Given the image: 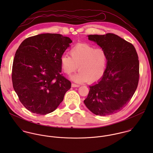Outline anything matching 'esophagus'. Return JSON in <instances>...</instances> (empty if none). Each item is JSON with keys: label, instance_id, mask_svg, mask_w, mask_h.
<instances>
[{"label": "esophagus", "instance_id": "34e87169", "mask_svg": "<svg viewBox=\"0 0 153 153\" xmlns=\"http://www.w3.org/2000/svg\"><path fill=\"white\" fill-rule=\"evenodd\" d=\"M71 85H72V87H79V85H77V84H74V83H72Z\"/></svg>", "mask_w": 153, "mask_h": 153}]
</instances>
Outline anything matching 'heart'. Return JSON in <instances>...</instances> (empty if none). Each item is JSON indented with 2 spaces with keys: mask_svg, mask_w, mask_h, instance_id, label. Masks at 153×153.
<instances>
[{
  "mask_svg": "<svg viewBox=\"0 0 153 153\" xmlns=\"http://www.w3.org/2000/svg\"><path fill=\"white\" fill-rule=\"evenodd\" d=\"M71 57L64 54L61 58L62 71L67 75L79 71L71 76L77 82L94 83L103 76L107 65V55L102 48H96L87 44H78L69 51Z\"/></svg>",
  "mask_w": 153,
  "mask_h": 153,
  "instance_id": "1",
  "label": "heart"
}]
</instances>
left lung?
Listing matches in <instances>:
<instances>
[{"instance_id": "left-lung-1", "label": "left lung", "mask_w": 153, "mask_h": 153, "mask_svg": "<svg viewBox=\"0 0 153 153\" xmlns=\"http://www.w3.org/2000/svg\"><path fill=\"white\" fill-rule=\"evenodd\" d=\"M107 55V68L101 80L89 87L86 107L95 115L119 112L130 102L138 86L139 60L132 44L117 35H89Z\"/></svg>"}]
</instances>
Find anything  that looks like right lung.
<instances>
[{
  "mask_svg": "<svg viewBox=\"0 0 153 153\" xmlns=\"http://www.w3.org/2000/svg\"><path fill=\"white\" fill-rule=\"evenodd\" d=\"M72 42L57 33L25 39L17 49L12 72L13 87L22 105L45 115L56 109L71 82L61 74V58Z\"/></svg>",
  "mask_w": 153,
  "mask_h": 153,
  "instance_id": "1",
  "label": "right lung"
}]
</instances>
